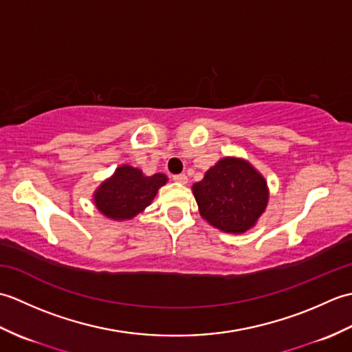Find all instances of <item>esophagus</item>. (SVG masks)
Instances as JSON below:
<instances>
[{
  "instance_id": "esophagus-1",
  "label": "esophagus",
  "mask_w": 352,
  "mask_h": 352,
  "mask_svg": "<svg viewBox=\"0 0 352 352\" xmlns=\"http://www.w3.org/2000/svg\"><path fill=\"white\" fill-rule=\"evenodd\" d=\"M172 180H174L175 183L186 184V183H188V177H186L184 174H178V175H174V177H172Z\"/></svg>"
}]
</instances>
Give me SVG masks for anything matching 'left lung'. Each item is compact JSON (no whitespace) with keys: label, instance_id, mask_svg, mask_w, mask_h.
<instances>
[{"label":"left lung","instance_id":"obj_1","mask_svg":"<svg viewBox=\"0 0 352 352\" xmlns=\"http://www.w3.org/2000/svg\"><path fill=\"white\" fill-rule=\"evenodd\" d=\"M199 214L223 233L242 234L266 210L269 190L263 175L250 162L223 157L192 186Z\"/></svg>","mask_w":352,"mask_h":352}]
</instances>
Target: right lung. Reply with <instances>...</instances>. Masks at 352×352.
Instances as JSON below:
<instances>
[{"label":"right lung","instance_id":"1","mask_svg":"<svg viewBox=\"0 0 352 352\" xmlns=\"http://www.w3.org/2000/svg\"><path fill=\"white\" fill-rule=\"evenodd\" d=\"M166 182L164 174L146 177L140 169L122 164L95 190V206L109 219H131L151 204L157 190Z\"/></svg>","mask_w":352,"mask_h":352}]
</instances>
